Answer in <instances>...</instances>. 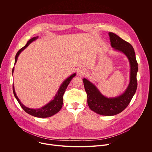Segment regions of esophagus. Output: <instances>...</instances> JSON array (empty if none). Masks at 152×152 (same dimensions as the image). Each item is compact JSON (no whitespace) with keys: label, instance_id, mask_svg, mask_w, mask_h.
Masks as SVG:
<instances>
[{"label":"esophagus","instance_id":"1","mask_svg":"<svg viewBox=\"0 0 152 152\" xmlns=\"http://www.w3.org/2000/svg\"><path fill=\"white\" fill-rule=\"evenodd\" d=\"M85 73H86V72H85V70L83 69H80L77 71V75L79 76H83Z\"/></svg>","mask_w":152,"mask_h":152}]
</instances>
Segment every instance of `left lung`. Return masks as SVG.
<instances>
[{"instance_id":"8db88e82","label":"left lung","mask_w":152,"mask_h":152,"mask_svg":"<svg viewBox=\"0 0 152 152\" xmlns=\"http://www.w3.org/2000/svg\"><path fill=\"white\" fill-rule=\"evenodd\" d=\"M111 46L116 51L123 53L128 58L130 63V81L127 88L121 95L114 97L103 96L99 89L89 80L83 78V85L87 94V102L89 107L96 113L106 116H112L121 113L128 106L137 88V74L138 63L135 50L131 44L117 35L108 33Z\"/></svg>"}]
</instances>
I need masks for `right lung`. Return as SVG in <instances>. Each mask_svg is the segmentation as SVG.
Listing matches in <instances>:
<instances>
[{"label": "right lung", "mask_w": 152, "mask_h": 152, "mask_svg": "<svg viewBox=\"0 0 152 152\" xmlns=\"http://www.w3.org/2000/svg\"><path fill=\"white\" fill-rule=\"evenodd\" d=\"M37 38H38V37H35L32 38L31 39H30L28 41L27 44L23 48H22L18 51V52L17 53V54L15 55V63H14V64H15V63L17 62L18 57L19 55L20 54V53L22 52L24 49H25L32 42L36 40ZM14 71V67H13L12 70V75H13ZM75 76H76V73H75L73 75H72L71 76H70L67 79L65 80L62 83L61 86H59L58 91L56 93V95L54 96V98L49 103H48V104H46L44 106L41 107V108H38V109H32V108L28 107H26V106H25L24 104L21 103L20 99L18 98V97L16 95V93H15V90H14V83H13L12 90H13L14 95L15 99H17V100L18 101V102L19 103L21 107H22L23 110L26 113H27L28 114H30L32 116L38 117V118L49 117H51V116L55 115V114L58 113L60 111V110L61 109V107L62 106V104H63V95H64L65 91H66L67 86L70 83L71 80Z\"/></svg>", "instance_id": "right-lung-1"}]
</instances>
